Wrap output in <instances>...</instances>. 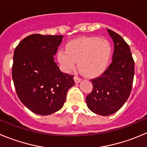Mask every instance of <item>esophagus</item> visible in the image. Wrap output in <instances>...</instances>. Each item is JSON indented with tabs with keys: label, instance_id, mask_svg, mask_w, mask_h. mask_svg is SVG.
I'll list each match as a JSON object with an SVG mask.
<instances>
[{
	"label": "esophagus",
	"instance_id": "1",
	"mask_svg": "<svg viewBox=\"0 0 147 147\" xmlns=\"http://www.w3.org/2000/svg\"><path fill=\"white\" fill-rule=\"evenodd\" d=\"M74 82H75V83H76V84H79V82L82 81V79H81L80 78L78 77V76H76L74 77Z\"/></svg>",
	"mask_w": 147,
	"mask_h": 147
}]
</instances>
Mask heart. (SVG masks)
<instances>
[{
    "label": "heart",
    "instance_id": "b5f03b06",
    "mask_svg": "<svg viewBox=\"0 0 147 147\" xmlns=\"http://www.w3.org/2000/svg\"><path fill=\"white\" fill-rule=\"evenodd\" d=\"M112 47L107 40L99 37H84L69 42L65 49L58 52V60L63 71L69 73L76 67L88 77L102 74L109 65Z\"/></svg>",
    "mask_w": 147,
    "mask_h": 147
}]
</instances>
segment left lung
Here are the masks:
<instances>
[{"label": "left lung", "mask_w": 147, "mask_h": 147, "mask_svg": "<svg viewBox=\"0 0 147 147\" xmlns=\"http://www.w3.org/2000/svg\"><path fill=\"white\" fill-rule=\"evenodd\" d=\"M107 30L114 43L113 61L101 76L92 79L93 89L86 98L88 108L103 116L117 112L127 101L134 76V61L129 46L119 34Z\"/></svg>", "instance_id": "left-lung-1"}]
</instances>
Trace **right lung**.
I'll return each instance as SVG.
<instances>
[{"label": "right lung", "instance_id": "right-lung-1", "mask_svg": "<svg viewBox=\"0 0 147 147\" xmlns=\"http://www.w3.org/2000/svg\"><path fill=\"white\" fill-rule=\"evenodd\" d=\"M62 35L34 34L25 37L13 53L12 78L21 102L36 114L48 115L62 108L74 76L54 61Z\"/></svg>", "mask_w": 147, "mask_h": 147}]
</instances>
